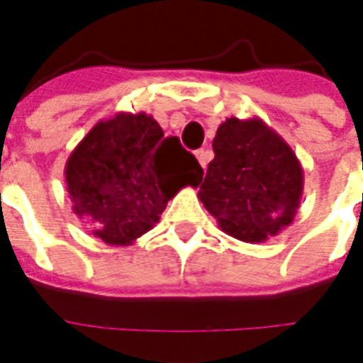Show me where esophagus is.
<instances>
[{
    "label": "esophagus",
    "instance_id": "1",
    "mask_svg": "<svg viewBox=\"0 0 363 363\" xmlns=\"http://www.w3.org/2000/svg\"><path fill=\"white\" fill-rule=\"evenodd\" d=\"M196 157H198V162H200L201 167L206 169L207 163H209V160H211V152H209V150H203V148H201V150L196 152Z\"/></svg>",
    "mask_w": 363,
    "mask_h": 363
}]
</instances>
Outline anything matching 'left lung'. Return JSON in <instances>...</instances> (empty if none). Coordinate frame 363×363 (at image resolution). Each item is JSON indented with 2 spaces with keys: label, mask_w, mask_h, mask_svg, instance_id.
I'll return each mask as SVG.
<instances>
[{
  "label": "left lung",
  "mask_w": 363,
  "mask_h": 363,
  "mask_svg": "<svg viewBox=\"0 0 363 363\" xmlns=\"http://www.w3.org/2000/svg\"><path fill=\"white\" fill-rule=\"evenodd\" d=\"M198 198L240 242L261 243L293 223L303 198V167L291 146L261 118H226L213 138Z\"/></svg>",
  "instance_id": "8db88e82"
}]
</instances>
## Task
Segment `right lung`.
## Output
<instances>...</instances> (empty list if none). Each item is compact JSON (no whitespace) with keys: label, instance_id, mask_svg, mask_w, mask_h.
Segmentation results:
<instances>
[{"label":"right lung","instance_id":"obj_1","mask_svg":"<svg viewBox=\"0 0 363 363\" xmlns=\"http://www.w3.org/2000/svg\"><path fill=\"white\" fill-rule=\"evenodd\" d=\"M201 175L198 160L145 112L99 121L65 167L72 211L108 245H131L152 230L167 201Z\"/></svg>","mask_w":363,"mask_h":363}]
</instances>
